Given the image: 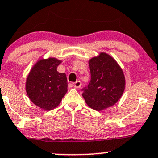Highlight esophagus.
<instances>
[{"label": "esophagus", "mask_w": 158, "mask_h": 158, "mask_svg": "<svg viewBox=\"0 0 158 158\" xmlns=\"http://www.w3.org/2000/svg\"><path fill=\"white\" fill-rule=\"evenodd\" d=\"M73 85L75 88H80L81 85H82V82H81L80 81H76V82H74V83L73 84Z\"/></svg>", "instance_id": "34e87169"}]
</instances>
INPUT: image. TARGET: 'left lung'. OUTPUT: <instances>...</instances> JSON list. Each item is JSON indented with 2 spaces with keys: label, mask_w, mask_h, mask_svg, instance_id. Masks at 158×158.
<instances>
[{
  "label": "left lung",
  "mask_w": 158,
  "mask_h": 158,
  "mask_svg": "<svg viewBox=\"0 0 158 158\" xmlns=\"http://www.w3.org/2000/svg\"><path fill=\"white\" fill-rule=\"evenodd\" d=\"M91 81L82 97L91 108L101 111L114 105L125 89V76L117 61L106 53L89 61Z\"/></svg>",
  "instance_id": "1"
}]
</instances>
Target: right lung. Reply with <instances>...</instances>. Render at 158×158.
Listing matches in <instances>:
<instances>
[{
	"instance_id": "obj_1",
	"label": "right lung",
	"mask_w": 158,
	"mask_h": 158,
	"mask_svg": "<svg viewBox=\"0 0 158 158\" xmlns=\"http://www.w3.org/2000/svg\"><path fill=\"white\" fill-rule=\"evenodd\" d=\"M61 62L54 57L40 60L26 79V90L29 99L44 110L57 107L67 92L66 74L57 70Z\"/></svg>"
}]
</instances>
